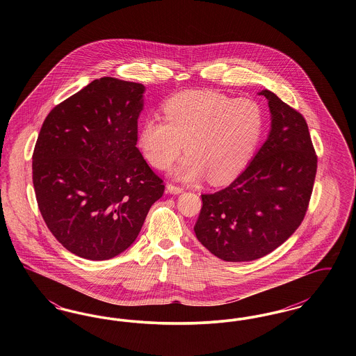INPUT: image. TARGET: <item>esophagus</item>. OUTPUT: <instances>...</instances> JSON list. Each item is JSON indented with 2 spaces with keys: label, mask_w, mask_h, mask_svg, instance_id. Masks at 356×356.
Wrapping results in <instances>:
<instances>
[{
  "label": "esophagus",
  "mask_w": 356,
  "mask_h": 356,
  "mask_svg": "<svg viewBox=\"0 0 356 356\" xmlns=\"http://www.w3.org/2000/svg\"><path fill=\"white\" fill-rule=\"evenodd\" d=\"M167 191H168L170 193H173V195H179V193L184 192V188H183V186H176V184H168V186H167Z\"/></svg>",
  "instance_id": "34e87169"
}]
</instances>
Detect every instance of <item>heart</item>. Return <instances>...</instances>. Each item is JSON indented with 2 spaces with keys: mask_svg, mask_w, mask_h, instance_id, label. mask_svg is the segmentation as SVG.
<instances>
[{
  "mask_svg": "<svg viewBox=\"0 0 356 356\" xmlns=\"http://www.w3.org/2000/svg\"><path fill=\"white\" fill-rule=\"evenodd\" d=\"M264 132V115L251 99L213 90L183 92L164 104V118L151 115L138 132V147L157 170H167L181 154L175 175L213 183L235 177L251 160Z\"/></svg>",
  "mask_w": 356,
  "mask_h": 356,
  "instance_id": "obj_1",
  "label": "heart"
}]
</instances>
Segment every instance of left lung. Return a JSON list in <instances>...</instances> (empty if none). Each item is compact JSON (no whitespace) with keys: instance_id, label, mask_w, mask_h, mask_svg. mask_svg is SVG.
<instances>
[{"instance_id":"1","label":"left lung","mask_w":356,"mask_h":356,"mask_svg":"<svg viewBox=\"0 0 356 356\" xmlns=\"http://www.w3.org/2000/svg\"><path fill=\"white\" fill-rule=\"evenodd\" d=\"M259 95L270 105V136L229 186L202 195L193 227L204 247L225 261H251L282 245L305 219L316 176L303 115L267 89Z\"/></svg>"}]
</instances>
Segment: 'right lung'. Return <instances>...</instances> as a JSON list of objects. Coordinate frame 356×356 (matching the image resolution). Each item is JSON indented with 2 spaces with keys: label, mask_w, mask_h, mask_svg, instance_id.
Segmentation results:
<instances>
[{
  "label": "right lung",
  "mask_w": 356,
  "mask_h": 356,
  "mask_svg": "<svg viewBox=\"0 0 356 356\" xmlns=\"http://www.w3.org/2000/svg\"><path fill=\"white\" fill-rule=\"evenodd\" d=\"M144 90L115 77L95 80L51 109L35 141L41 216L69 252L88 260L125 251L165 189L136 147Z\"/></svg>",
  "instance_id": "right-lung-1"
}]
</instances>
